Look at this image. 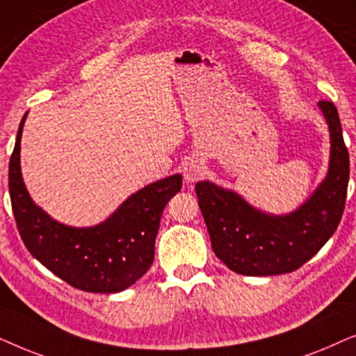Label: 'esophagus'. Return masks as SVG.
I'll return each instance as SVG.
<instances>
[{
  "label": "esophagus",
  "instance_id": "34e87169",
  "mask_svg": "<svg viewBox=\"0 0 356 356\" xmlns=\"http://www.w3.org/2000/svg\"><path fill=\"white\" fill-rule=\"evenodd\" d=\"M205 172H207V165L202 159L188 158L187 161H184L182 163L184 181H186L187 184L198 181V179L205 175Z\"/></svg>",
  "mask_w": 356,
  "mask_h": 356
}]
</instances>
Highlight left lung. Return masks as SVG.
<instances>
[{
    "mask_svg": "<svg viewBox=\"0 0 356 356\" xmlns=\"http://www.w3.org/2000/svg\"><path fill=\"white\" fill-rule=\"evenodd\" d=\"M317 107L330 134L329 169L296 210L272 215L254 208L234 191L197 182L213 252L233 272L248 277L290 273L314 257L337 229L347 200L348 151L337 108L329 101L317 102Z\"/></svg>",
    "mask_w": 356,
    "mask_h": 356,
    "instance_id": "1",
    "label": "left lung"
}]
</instances>
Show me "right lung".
I'll return each instance as SVG.
<instances>
[{
    "label": "right lung",
    "instance_id": "1",
    "mask_svg": "<svg viewBox=\"0 0 356 356\" xmlns=\"http://www.w3.org/2000/svg\"><path fill=\"white\" fill-rule=\"evenodd\" d=\"M26 117L27 112L9 159V195L22 243L44 267L78 290H127L153 264L161 215L170 198L181 192L182 175H169L131 193L96 226L63 225L35 205L24 184L21 136Z\"/></svg>",
    "mask_w": 356,
    "mask_h": 356
}]
</instances>
